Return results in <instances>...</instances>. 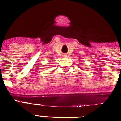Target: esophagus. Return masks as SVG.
<instances>
[{"instance_id": "1", "label": "esophagus", "mask_w": 121, "mask_h": 121, "mask_svg": "<svg viewBox=\"0 0 121 121\" xmlns=\"http://www.w3.org/2000/svg\"><path fill=\"white\" fill-rule=\"evenodd\" d=\"M63 56H64V57H67V55H64Z\"/></svg>"}]
</instances>
